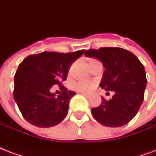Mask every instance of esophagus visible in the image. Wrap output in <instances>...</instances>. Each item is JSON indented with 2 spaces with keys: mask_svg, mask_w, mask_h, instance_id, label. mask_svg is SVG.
<instances>
[{
  "mask_svg": "<svg viewBox=\"0 0 156 156\" xmlns=\"http://www.w3.org/2000/svg\"><path fill=\"white\" fill-rule=\"evenodd\" d=\"M82 95H84V96L87 98H90V96H91V95H90V94H87V93H82Z\"/></svg>",
  "mask_w": 156,
  "mask_h": 156,
  "instance_id": "1",
  "label": "esophagus"
}]
</instances>
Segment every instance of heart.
Masks as SVG:
<instances>
[{
    "label": "heart",
    "mask_w": 156,
    "mask_h": 156,
    "mask_svg": "<svg viewBox=\"0 0 156 156\" xmlns=\"http://www.w3.org/2000/svg\"><path fill=\"white\" fill-rule=\"evenodd\" d=\"M95 87V83L94 81L90 80H82L79 81L74 85V87L78 90L83 91V92H88L92 90Z\"/></svg>",
    "instance_id": "b5f03b06"
}]
</instances>
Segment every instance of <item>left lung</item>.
<instances>
[{
  "label": "left lung",
  "mask_w": 156,
  "mask_h": 156,
  "mask_svg": "<svg viewBox=\"0 0 156 156\" xmlns=\"http://www.w3.org/2000/svg\"><path fill=\"white\" fill-rule=\"evenodd\" d=\"M87 57L100 60L105 68L100 87L114 91L111 100L102 97L91 113L96 121L108 127L129 123L138 113L144 99L147 78L145 69L138 57L121 48H101L85 51Z\"/></svg>",
  "instance_id": "8db88e82"
}]
</instances>
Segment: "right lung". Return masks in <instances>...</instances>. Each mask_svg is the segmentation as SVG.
<instances>
[{
    "label": "right lung",
    "mask_w": 156,
    "mask_h": 156,
    "mask_svg": "<svg viewBox=\"0 0 156 156\" xmlns=\"http://www.w3.org/2000/svg\"><path fill=\"white\" fill-rule=\"evenodd\" d=\"M84 52H43L27 56L19 65L14 76L13 98L27 121L37 127L56 126L67 115L71 98L76 93L67 90L61 82L69 69ZM59 85L63 92L55 96L50 89Z\"/></svg>",
    "instance_id": "obj_1"
}]
</instances>
